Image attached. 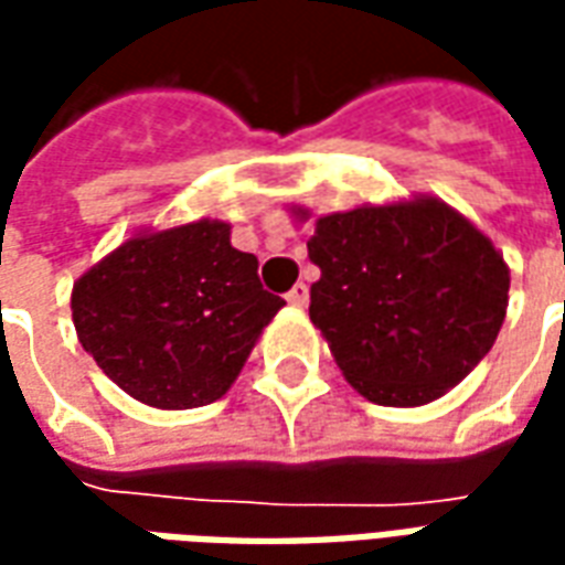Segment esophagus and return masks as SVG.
Returning a JSON list of instances; mask_svg holds the SVG:
<instances>
[{"mask_svg": "<svg viewBox=\"0 0 565 565\" xmlns=\"http://www.w3.org/2000/svg\"><path fill=\"white\" fill-rule=\"evenodd\" d=\"M287 302L294 308H306L308 306V287L306 284H296L294 290L287 294Z\"/></svg>", "mask_w": 565, "mask_h": 565, "instance_id": "esophagus-1", "label": "esophagus"}]
</instances>
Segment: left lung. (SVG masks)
Instances as JSON below:
<instances>
[{"label":"left lung","instance_id":"8db88e82","mask_svg":"<svg viewBox=\"0 0 565 565\" xmlns=\"http://www.w3.org/2000/svg\"><path fill=\"white\" fill-rule=\"evenodd\" d=\"M296 223L311 211L294 205ZM320 269L311 323L369 403L415 408L445 396L497 342L509 266L438 196L323 214L308 238Z\"/></svg>","mask_w":565,"mask_h":565}]
</instances>
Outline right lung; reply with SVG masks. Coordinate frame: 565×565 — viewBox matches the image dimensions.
<instances>
[{
	"label": "right lung",
	"mask_w": 565,
	"mask_h": 565,
	"mask_svg": "<svg viewBox=\"0 0 565 565\" xmlns=\"http://www.w3.org/2000/svg\"><path fill=\"white\" fill-rule=\"evenodd\" d=\"M257 266L233 247L226 221L139 230L72 287L78 342L150 408L214 403L284 306L263 290Z\"/></svg>",
	"instance_id": "obj_1"
}]
</instances>
